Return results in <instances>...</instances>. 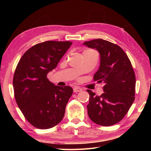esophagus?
<instances>
[{"mask_svg": "<svg viewBox=\"0 0 151 151\" xmlns=\"http://www.w3.org/2000/svg\"><path fill=\"white\" fill-rule=\"evenodd\" d=\"M82 91V88L79 87V86H74L73 88V91L74 93H78V92H81Z\"/></svg>", "mask_w": 151, "mask_h": 151, "instance_id": "34e87169", "label": "esophagus"}]
</instances>
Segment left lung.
Returning a JSON list of instances; mask_svg holds the SVG:
<instances>
[{
  "instance_id": "obj_1",
  "label": "left lung",
  "mask_w": 151,
  "mask_h": 151,
  "mask_svg": "<svg viewBox=\"0 0 151 151\" xmlns=\"http://www.w3.org/2000/svg\"><path fill=\"white\" fill-rule=\"evenodd\" d=\"M83 45L99 52L100 66L94 81L104 85L101 96L87 90L89 118L101 126L115 124L123 119L134 101L136 78L131 61L119 46L107 40L94 39Z\"/></svg>"
}]
</instances>
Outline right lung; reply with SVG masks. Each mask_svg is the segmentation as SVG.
I'll return each mask as SVG.
<instances>
[{
	"label": "right lung",
	"instance_id": "right-lung-1",
	"mask_svg": "<svg viewBox=\"0 0 151 151\" xmlns=\"http://www.w3.org/2000/svg\"><path fill=\"white\" fill-rule=\"evenodd\" d=\"M72 42L48 40L33 46L18 63L13 77L15 99L32 126L47 129L62 121L73 93L69 86H58L47 74L57 67Z\"/></svg>",
	"mask_w": 151,
	"mask_h": 151
}]
</instances>
